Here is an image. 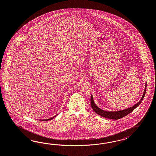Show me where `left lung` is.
<instances>
[{"label":"left lung","mask_w":156,"mask_h":156,"mask_svg":"<svg viewBox=\"0 0 156 156\" xmlns=\"http://www.w3.org/2000/svg\"><path fill=\"white\" fill-rule=\"evenodd\" d=\"M146 90H147V83H146L145 87V90H144V94L142 95V97L141 99H140V101L132 107H130L129 108L124 109V110H119V111H115V112L104 110L99 108V107H98L96 105V104H95L94 101L93 100V95L92 94L91 95V99H90L91 106L96 113L98 114V115L103 117L109 118V119H118L119 118L124 117L125 116L128 115V114L132 112L134 109L137 108L141 104L142 101L144 99V96L145 95Z\"/></svg>","instance_id":"left-lung-1"}]
</instances>
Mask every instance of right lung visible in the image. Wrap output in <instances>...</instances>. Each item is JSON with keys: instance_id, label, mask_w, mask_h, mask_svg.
<instances>
[{"instance_id": "add662e5", "label": "right lung", "mask_w": 156, "mask_h": 156, "mask_svg": "<svg viewBox=\"0 0 156 156\" xmlns=\"http://www.w3.org/2000/svg\"><path fill=\"white\" fill-rule=\"evenodd\" d=\"M57 115H55V116H54V117H52L51 118H48V119H39V120H41V121H48V120H51V119H52V118H54L55 117H56L57 116Z\"/></svg>"}]
</instances>
